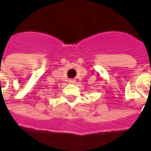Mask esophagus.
Wrapping results in <instances>:
<instances>
[{"label":"esophagus","instance_id":"34e87169","mask_svg":"<svg viewBox=\"0 0 151 151\" xmlns=\"http://www.w3.org/2000/svg\"><path fill=\"white\" fill-rule=\"evenodd\" d=\"M68 82L70 83V84H74V83L76 82V81L75 80H73V79H69V81H68Z\"/></svg>","mask_w":151,"mask_h":151}]
</instances>
